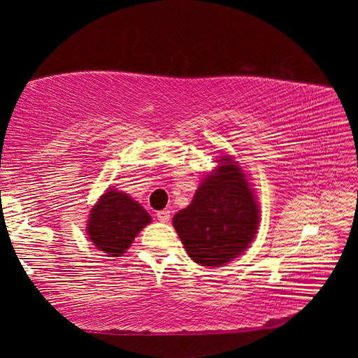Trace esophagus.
<instances>
[{
  "label": "esophagus",
  "mask_w": 358,
  "mask_h": 358,
  "mask_svg": "<svg viewBox=\"0 0 358 358\" xmlns=\"http://www.w3.org/2000/svg\"><path fill=\"white\" fill-rule=\"evenodd\" d=\"M156 217H157V220H159L161 222H167V221H171V211H169V210H161V211H157V213H156Z\"/></svg>",
  "instance_id": "obj_1"
}]
</instances>
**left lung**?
<instances>
[{"mask_svg":"<svg viewBox=\"0 0 358 358\" xmlns=\"http://www.w3.org/2000/svg\"><path fill=\"white\" fill-rule=\"evenodd\" d=\"M203 178L189 207L173 216V227L194 262L217 266L240 256L259 226V207L246 175L232 157Z\"/></svg>","mask_w":358,"mask_h":358,"instance_id":"left-lung-1","label":"left lung"}]
</instances>
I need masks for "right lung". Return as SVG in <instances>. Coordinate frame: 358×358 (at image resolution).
I'll use <instances>...</instances> for the list:
<instances>
[{"label": "right lung", "instance_id": "obj_1", "mask_svg": "<svg viewBox=\"0 0 358 358\" xmlns=\"http://www.w3.org/2000/svg\"><path fill=\"white\" fill-rule=\"evenodd\" d=\"M90 213V240L98 250L112 257L121 256L136 235L151 222L150 215L141 203L115 189H107Z\"/></svg>", "mask_w": 358, "mask_h": 358}]
</instances>
